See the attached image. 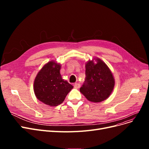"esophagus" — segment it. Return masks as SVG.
<instances>
[{
	"mask_svg": "<svg viewBox=\"0 0 149 149\" xmlns=\"http://www.w3.org/2000/svg\"><path fill=\"white\" fill-rule=\"evenodd\" d=\"M74 87L75 88H77V89H78V88H80V84H79V83H74Z\"/></svg>",
	"mask_w": 149,
	"mask_h": 149,
	"instance_id": "obj_1",
	"label": "esophagus"
}]
</instances>
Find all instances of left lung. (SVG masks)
<instances>
[{
  "mask_svg": "<svg viewBox=\"0 0 149 149\" xmlns=\"http://www.w3.org/2000/svg\"><path fill=\"white\" fill-rule=\"evenodd\" d=\"M96 60V64L93 61H89L86 64V78L79 90L88 100L100 102L109 96L115 82L105 63L100 59Z\"/></svg>",
  "mask_w": 149,
  "mask_h": 149,
  "instance_id": "1",
  "label": "left lung"
}]
</instances>
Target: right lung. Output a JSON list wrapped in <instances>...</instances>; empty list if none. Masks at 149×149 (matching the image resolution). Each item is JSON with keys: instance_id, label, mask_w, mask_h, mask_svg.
<instances>
[{"instance_id": "right-lung-1", "label": "right lung", "mask_w": 149, "mask_h": 149, "mask_svg": "<svg viewBox=\"0 0 149 149\" xmlns=\"http://www.w3.org/2000/svg\"><path fill=\"white\" fill-rule=\"evenodd\" d=\"M61 66L55 61L48 62L35 79L34 93L38 100L50 106H56L64 101L73 86L62 79Z\"/></svg>"}]
</instances>
